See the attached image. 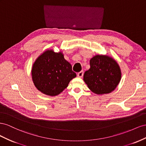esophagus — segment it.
Segmentation results:
<instances>
[{"label": "esophagus", "instance_id": "esophagus-1", "mask_svg": "<svg viewBox=\"0 0 146 146\" xmlns=\"http://www.w3.org/2000/svg\"><path fill=\"white\" fill-rule=\"evenodd\" d=\"M83 74H84V72H83V71H81L80 72H79V73H77V76H78V77L81 78V77H82Z\"/></svg>", "mask_w": 146, "mask_h": 146}]
</instances>
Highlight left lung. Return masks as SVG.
I'll use <instances>...</instances> for the list:
<instances>
[{"label": "left lung", "mask_w": 146, "mask_h": 146, "mask_svg": "<svg viewBox=\"0 0 146 146\" xmlns=\"http://www.w3.org/2000/svg\"><path fill=\"white\" fill-rule=\"evenodd\" d=\"M90 68L85 72L84 81L89 89L97 94H109L120 81L119 65L107 56L97 55L90 60Z\"/></svg>", "instance_id": "obj_1"}]
</instances>
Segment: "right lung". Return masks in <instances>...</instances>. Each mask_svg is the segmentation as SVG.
<instances>
[{
  "label": "right lung",
  "instance_id": "right-lung-1",
  "mask_svg": "<svg viewBox=\"0 0 146 146\" xmlns=\"http://www.w3.org/2000/svg\"><path fill=\"white\" fill-rule=\"evenodd\" d=\"M32 75L38 90L50 96L59 95L76 76L64 55L52 50H48L37 58L33 65Z\"/></svg>",
  "mask_w": 146,
  "mask_h": 146
}]
</instances>
